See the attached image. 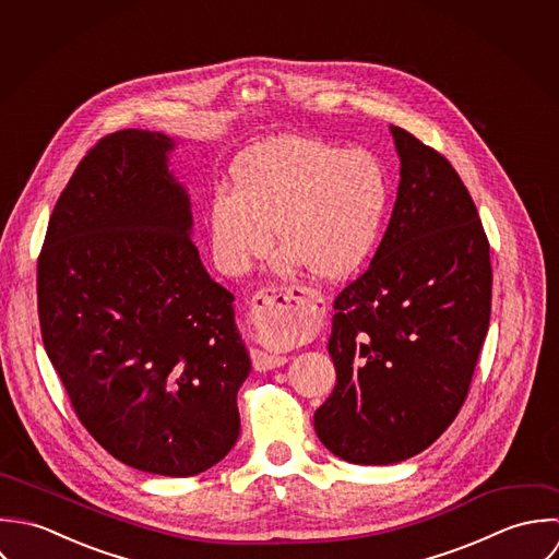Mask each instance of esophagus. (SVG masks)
<instances>
[{
    "instance_id": "obj_1",
    "label": "esophagus",
    "mask_w": 559,
    "mask_h": 559,
    "mask_svg": "<svg viewBox=\"0 0 559 559\" xmlns=\"http://www.w3.org/2000/svg\"><path fill=\"white\" fill-rule=\"evenodd\" d=\"M324 298L316 289H300L294 294L287 287H263L250 302V326L259 333H276L287 329L309 331L324 316ZM289 358L252 349V367L270 371L283 367Z\"/></svg>"
}]
</instances>
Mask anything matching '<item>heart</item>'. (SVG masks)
<instances>
[{"instance_id": "b5f03b06", "label": "heart", "mask_w": 559, "mask_h": 559, "mask_svg": "<svg viewBox=\"0 0 559 559\" xmlns=\"http://www.w3.org/2000/svg\"><path fill=\"white\" fill-rule=\"evenodd\" d=\"M386 207V175L369 151H341L311 135L272 138L237 157L230 192L212 197V254L224 274H246L270 252L274 226L285 263H305L320 281H341L371 254Z\"/></svg>"}]
</instances>
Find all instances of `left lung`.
Returning <instances> with one entry per match:
<instances>
[{"label":"left lung","instance_id":"obj_1","mask_svg":"<svg viewBox=\"0 0 559 559\" xmlns=\"http://www.w3.org/2000/svg\"><path fill=\"white\" fill-rule=\"evenodd\" d=\"M391 133L397 201L369 267L336 296V384L313 417L354 464L402 462L445 432L490 322V246L468 190L439 151Z\"/></svg>","mask_w":559,"mask_h":559}]
</instances>
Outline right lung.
<instances>
[{
  "label": "right lung",
  "instance_id": "obj_1",
  "mask_svg": "<svg viewBox=\"0 0 559 559\" xmlns=\"http://www.w3.org/2000/svg\"><path fill=\"white\" fill-rule=\"evenodd\" d=\"M175 140L122 129L75 168L38 257V318L75 415L116 460L190 477L239 437L250 358L192 241Z\"/></svg>",
  "mask_w": 559,
  "mask_h": 559
}]
</instances>
